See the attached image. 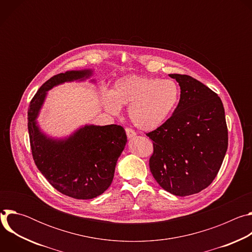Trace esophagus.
Returning <instances> with one entry per match:
<instances>
[{"label":"esophagus","instance_id":"1","mask_svg":"<svg viewBox=\"0 0 252 252\" xmlns=\"http://www.w3.org/2000/svg\"><path fill=\"white\" fill-rule=\"evenodd\" d=\"M126 135L128 138H132L136 135V132L134 130H132L131 128H126Z\"/></svg>","mask_w":252,"mask_h":252}]
</instances>
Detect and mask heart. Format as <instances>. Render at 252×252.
Listing matches in <instances>:
<instances>
[{
  "mask_svg": "<svg viewBox=\"0 0 252 252\" xmlns=\"http://www.w3.org/2000/svg\"><path fill=\"white\" fill-rule=\"evenodd\" d=\"M181 89L172 80L126 76L117 80L110 92L101 93V104L112 115L128 105L130 122L139 129L152 131L161 126L175 111Z\"/></svg>",
  "mask_w": 252,
  "mask_h": 252,
  "instance_id": "1",
  "label": "heart"
}]
</instances>
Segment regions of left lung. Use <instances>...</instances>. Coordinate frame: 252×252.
Returning <instances> with one entry per match:
<instances>
[{"instance_id":"1","label":"left lung","mask_w":252,"mask_h":252,"mask_svg":"<svg viewBox=\"0 0 252 252\" xmlns=\"http://www.w3.org/2000/svg\"><path fill=\"white\" fill-rule=\"evenodd\" d=\"M181 87L172 116L147 135L154 140L150 168L158 184L176 196L206 189L217 176L228 145L224 107L208 87L170 74Z\"/></svg>"}]
</instances>
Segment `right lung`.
<instances>
[{"label":"right lung","instance_id":"obj_1","mask_svg":"<svg viewBox=\"0 0 252 252\" xmlns=\"http://www.w3.org/2000/svg\"><path fill=\"white\" fill-rule=\"evenodd\" d=\"M94 69L67 70L47 81L32 97L28 111V129L35 165L60 192L77 199H92L112 185L116 165L127 137L117 125H85L63 137L42 130L38 118L53 88L71 82H86ZM90 83L96 84L94 79Z\"/></svg>","mask_w":252,"mask_h":252}]
</instances>
